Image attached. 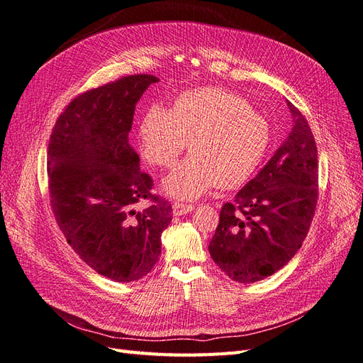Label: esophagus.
Masks as SVG:
<instances>
[{"mask_svg":"<svg viewBox=\"0 0 363 363\" xmlns=\"http://www.w3.org/2000/svg\"><path fill=\"white\" fill-rule=\"evenodd\" d=\"M192 208H194V206L192 204H186V203H174L172 204V211H174V213L175 215H186V213H189V212H192Z\"/></svg>","mask_w":363,"mask_h":363,"instance_id":"1","label":"esophagus"}]
</instances>
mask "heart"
I'll return each instance as SVG.
<instances>
[{
    "instance_id": "b5f03b06",
    "label": "heart",
    "mask_w": 363,
    "mask_h": 363,
    "mask_svg": "<svg viewBox=\"0 0 363 363\" xmlns=\"http://www.w3.org/2000/svg\"><path fill=\"white\" fill-rule=\"evenodd\" d=\"M145 160L171 167L189 142L192 155L162 182L174 199L195 200L215 186L238 188L257 169L269 142L267 119L221 87H201L175 98L172 107L150 106L139 124Z\"/></svg>"
}]
</instances>
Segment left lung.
<instances>
[{
  "label": "left lung",
  "mask_w": 363,
  "mask_h": 363,
  "mask_svg": "<svg viewBox=\"0 0 363 363\" xmlns=\"http://www.w3.org/2000/svg\"><path fill=\"white\" fill-rule=\"evenodd\" d=\"M292 128L255 179L225 203L208 251L238 283L281 269L301 248L318 200V156L307 119L291 101Z\"/></svg>",
  "instance_id": "8db88e82"
}]
</instances>
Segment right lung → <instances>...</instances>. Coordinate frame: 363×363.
I'll use <instances>...</instances> for the list:
<instances>
[{"instance_id": "obj_1", "label": "right lung", "mask_w": 363, "mask_h": 363, "mask_svg": "<svg viewBox=\"0 0 363 363\" xmlns=\"http://www.w3.org/2000/svg\"><path fill=\"white\" fill-rule=\"evenodd\" d=\"M157 77L138 74L91 89L56 121L48 145V188L68 244L94 271L135 281L155 268L162 232L172 221L168 201L151 195L128 133L138 101ZM142 199L152 204L136 209Z\"/></svg>"}]
</instances>
